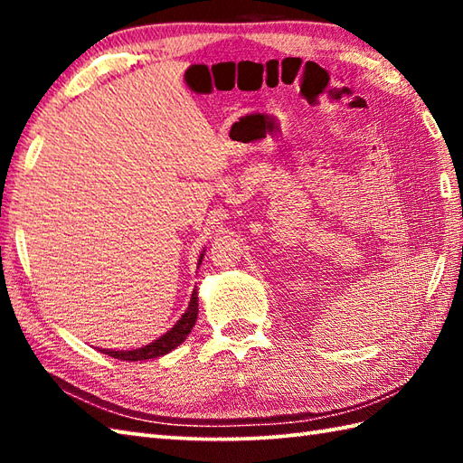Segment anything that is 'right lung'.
<instances>
[{"mask_svg": "<svg viewBox=\"0 0 463 463\" xmlns=\"http://www.w3.org/2000/svg\"><path fill=\"white\" fill-rule=\"evenodd\" d=\"M204 252L199 257V264L203 262ZM196 317H199V294H196V288L191 294V302H189V308L184 310L183 317L176 320L175 326L171 330H166L161 338H156L155 342L146 344L143 348H137V350H101L107 356H113V358H119V360H129V362H137V360H151L156 356H163V354H169L171 350H175L179 346L181 342H184V338L189 336Z\"/></svg>", "mask_w": 463, "mask_h": 463, "instance_id": "right-lung-1", "label": "right lung"}]
</instances>
